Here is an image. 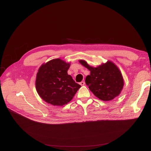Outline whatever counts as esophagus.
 Masks as SVG:
<instances>
[{
  "label": "esophagus",
  "instance_id": "esophagus-1",
  "mask_svg": "<svg viewBox=\"0 0 151 151\" xmlns=\"http://www.w3.org/2000/svg\"><path fill=\"white\" fill-rule=\"evenodd\" d=\"M80 84L81 86H84L85 84V83H84V81H81Z\"/></svg>",
  "mask_w": 151,
  "mask_h": 151
}]
</instances>
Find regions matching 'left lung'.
Returning <instances> with one entry per match:
<instances>
[{"label":"left lung","instance_id":"1","mask_svg":"<svg viewBox=\"0 0 151 151\" xmlns=\"http://www.w3.org/2000/svg\"><path fill=\"white\" fill-rule=\"evenodd\" d=\"M79 62L91 71L85 82L95 96L107 101L119 96L124 88V80L121 71L114 63L108 60L94 67L83 59L79 60Z\"/></svg>","mask_w":151,"mask_h":151}]
</instances>
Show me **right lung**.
Returning a JSON list of instances; mask_svg holds the SVG:
<instances>
[{
    "label": "right lung",
    "instance_id": "right-lung-1",
    "mask_svg": "<svg viewBox=\"0 0 151 151\" xmlns=\"http://www.w3.org/2000/svg\"><path fill=\"white\" fill-rule=\"evenodd\" d=\"M70 66V62L58 58L43 63L40 67L35 88L39 96L47 104L58 106L66 105L81 88L68 75Z\"/></svg>",
    "mask_w": 151,
    "mask_h": 151
}]
</instances>
